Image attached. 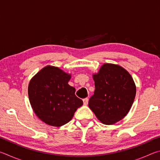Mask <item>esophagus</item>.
<instances>
[{
    "instance_id": "esophagus-1",
    "label": "esophagus",
    "mask_w": 160,
    "mask_h": 160,
    "mask_svg": "<svg viewBox=\"0 0 160 160\" xmlns=\"http://www.w3.org/2000/svg\"><path fill=\"white\" fill-rule=\"evenodd\" d=\"M83 104L84 105H88V98H85L83 99Z\"/></svg>"
}]
</instances>
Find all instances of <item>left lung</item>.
<instances>
[{"mask_svg": "<svg viewBox=\"0 0 160 160\" xmlns=\"http://www.w3.org/2000/svg\"><path fill=\"white\" fill-rule=\"evenodd\" d=\"M94 94L89 107L102 123L118 122L126 116L133 103L136 88L131 75L118 65L105 63L93 75Z\"/></svg>", "mask_w": 160, "mask_h": 160, "instance_id": "left-lung-1", "label": "left lung"}]
</instances>
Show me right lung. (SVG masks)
I'll use <instances>...</instances> for the list:
<instances>
[{
  "label": "right lung",
  "mask_w": 160,
  "mask_h": 160,
  "mask_svg": "<svg viewBox=\"0 0 160 160\" xmlns=\"http://www.w3.org/2000/svg\"><path fill=\"white\" fill-rule=\"evenodd\" d=\"M70 75L58 68H44L30 80L28 95L34 113L48 125L59 127L71 120L83 104L68 82Z\"/></svg>",
  "instance_id": "1"
}]
</instances>
